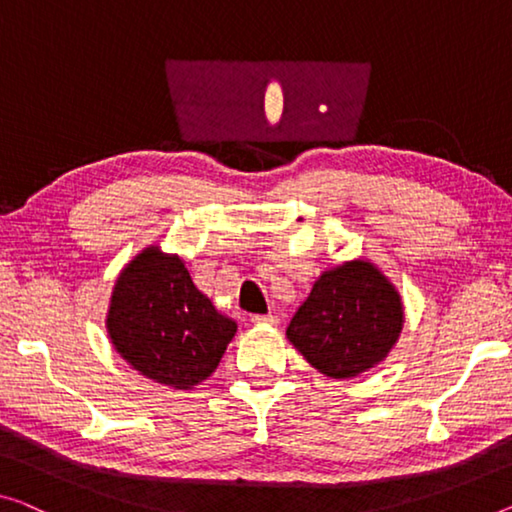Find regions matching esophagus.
Masks as SVG:
<instances>
[{
  "label": "esophagus",
  "instance_id": "34e87169",
  "mask_svg": "<svg viewBox=\"0 0 512 512\" xmlns=\"http://www.w3.org/2000/svg\"><path fill=\"white\" fill-rule=\"evenodd\" d=\"M254 325H277L279 316H274V313H263V316H254L251 318Z\"/></svg>",
  "mask_w": 512,
  "mask_h": 512
}]
</instances>
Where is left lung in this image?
Here are the masks:
<instances>
[{"label": "left lung", "instance_id": "obj_1", "mask_svg": "<svg viewBox=\"0 0 512 512\" xmlns=\"http://www.w3.org/2000/svg\"><path fill=\"white\" fill-rule=\"evenodd\" d=\"M403 322L396 286L380 267L357 258L320 274L286 336L322 375L350 380L389 355Z\"/></svg>", "mask_w": 512, "mask_h": 512}]
</instances>
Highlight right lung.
Listing matches in <instances>:
<instances>
[{
  "label": "right lung",
  "mask_w": 512,
  "mask_h": 512,
  "mask_svg": "<svg viewBox=\"0 0 512 512\" xmlns=\"http://www.w3.org/2000/svg\"><path fill=\"white\" fill-rule=\"evenodd\" d=\"M238 325L194 286L183 258L146 247L112 290L107 334L128 364L164 387L192 389L219 366Z\"/></svg>",
  "instance_id": "right-lung-1"
}]
</instances>
